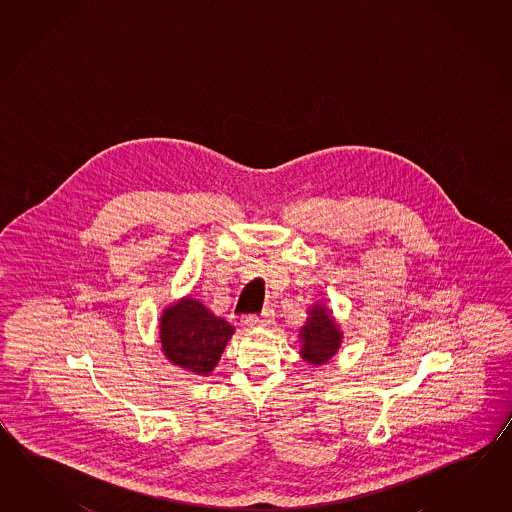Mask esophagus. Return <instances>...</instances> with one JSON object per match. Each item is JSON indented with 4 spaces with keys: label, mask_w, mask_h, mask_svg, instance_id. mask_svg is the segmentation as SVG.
Listing matches in <instances>:
<instances>
[{
    "label": "esophagus",
    "mask_w": 512,
    "mask_h": 512,
    "mask_svg": "<svg viewBox=\"0 0 512 512\" xmlns=\"http://www.w3.org/2000/svg\"><path fill=\"white\" fill-rule=\"evenodd\" d=\"M272 316H274V313H272L271 309H265L260 315L245 316L243 324L247 327L267 326V324H271Z\"/></svg>",
    "instance_id": "1"
}]
</instances>
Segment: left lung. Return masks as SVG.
Returning <instances> with one entry per match:
<instances>
[{
  "label": "left lung",
  "mask_w": 512,
  "mask_h": 512,
  "mask_svg": "<svg viewBox=\"0 0 512 512\" xmlns=\"http://www.w3.org/2000/svg\"><path fill=\"white\" fill-rule=\"evenodd\" d=\"M307 320L300 327V355L311 366H322L333 359L342 346V331L326 305L315 304L307 309Z\"/></svg>",
  "instance_id": "1"
}]
</instances>
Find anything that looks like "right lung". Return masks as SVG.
<instances>
[{"mask_svg": "<svg viewBox=\"0 0 512 512\" xmlns=\"http://www.w3.org/2000/svg\"><path fill=\"white\" fill-rule=\"evenodd\" d=\"M232 335L234 326L214 315L194 296H183L164 307L159 318V340L164 357L181 370L201 377L218 366Z\"/></svg>", "mask_w": 512, "mask_h": 512, "instance_id": "right-lung-1", "label": "right lung"}]
</instances>
